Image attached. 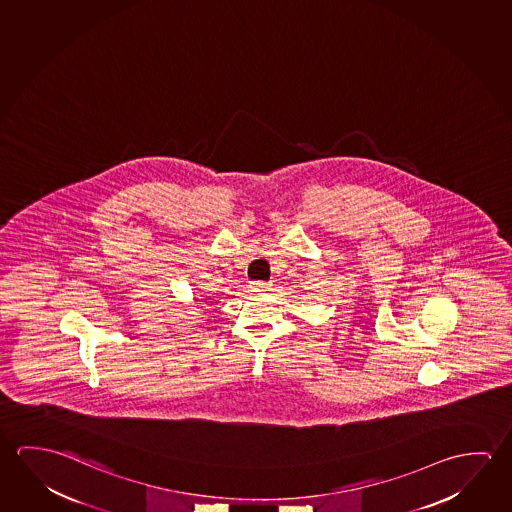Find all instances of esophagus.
<instances>
[{"instance_id": "esophagus-1", "label": "esophagus", "mask_w": 512, "mask_h": 512, "mask_svg": "<svg viewBox=\"0 0 512 512\" xmlns=\"http://www.w3.org/2000/svg\"><path fill=\"white\" fill-rule=\"evenodd\" d=\"M253 293L262 294L264 291H268L269 282H262V280H253L252 285Z\"/></svg>"}]
</instances>
